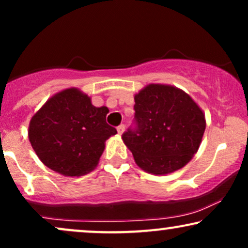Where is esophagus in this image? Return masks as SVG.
Segmentation results:
<instances>
[{
	"label": "esophagus",
	"instance_id": "1",
	"mask_svg": "<svg viewBox=\"0 0 248 248\" xmlns=\"http://www.w3.org/2000/svg\"><path fill=\"white\" fill-rule=\"evenodd\" d=\"M124 129H126V126H124V124H120V126L118 127V133L120 134V135H121V134L124 132Z\"/></svg>",
	"mask_w": 248,
	"mask_h": 248
}]
</instances>
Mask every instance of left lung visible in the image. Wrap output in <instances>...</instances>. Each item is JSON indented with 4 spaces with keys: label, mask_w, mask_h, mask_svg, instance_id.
<instances>
[{
    "label": "left lung",
    "mask_w": 248,
    "mask_h": 248,
    "mask_svg": "<svg viewBox=\"0 0 248 248\" xmlns=\"http://www.w3.org/2000/svg\"><path fill=\"white\" fill-rule=\"evenodd\" d=\"M134 100L135 126L122 134V140L136 164L154 175L183 168L201 146L206 126L203 110L170 85H148Z\"/></svg>",
    "instance_id": "8db88e82"
}]
</instances>
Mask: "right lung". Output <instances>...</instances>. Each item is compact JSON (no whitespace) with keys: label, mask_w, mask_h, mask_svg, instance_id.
I'll use <instances>...</instances> for the list:
<instances>
[{"label":"right lung","mask_w":248,"mask_h":248,"mask_svg":"<svg viewBox=\"0 0 248 248\" xmlns=\"http://www.w3.org/2000/svg\"><path fill=\"white\" fill-rule=\"evenodd\" d=\"M107 107H95L78 88L50 98L31 119L29 140L37 156L53 171L81 176L98 166L105 142L116 129L106 122Z\"/></svg>","instance_id":"add662e5"}]
</instances>
